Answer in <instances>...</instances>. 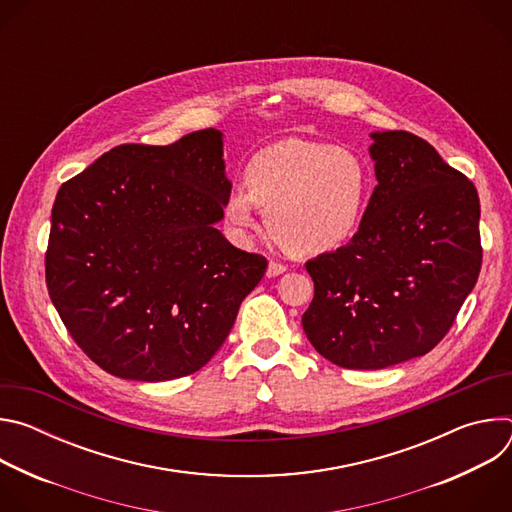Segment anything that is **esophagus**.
<instances>
[{"instance_id": "34e87169", "label": "esophagus", "mask_w": 512, "mask_h": 512, "mask_svg": "<svg viewBox=\"0 0 512 512\" xmlns=\"http://www.w3.org/2000/svg\"><path fill=\"white\" fill-rule=\"evenodd\" d=\"M285 271H287V267L283 263H279V261H269V265H267V277H277V275H281Z\"/></svg>"}]
</instances>
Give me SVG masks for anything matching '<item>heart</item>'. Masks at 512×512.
Masks as SVG:
<instances>
[{
	"label": "heart",
	"mask_w": 512,
	"mask_h": 512,
	"mask_svg": "<svg viewBox=\"0 0 512 512\" xmlns=\"http://www.w3.org/2000/svg\"><path fill=\"white\" fill-rule=\"evenodd\" d=\"M371 174L354 152L338 145L281 139L257 152L245 188L225 200V216L239 237L257 231V208L289 253L322 255L344 247L367 210Z\"/></svg>",
	"instance_id": "heart-1"
}]
</instances>
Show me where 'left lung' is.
I'll use <instances>...</instances> for the list:
<instances>
[{"mask_svg":"<svg viewBox=\"0 0 512 512\" xmlns=\"http://www.w3.org/2000/svg\"><path fill=\"white\" fill-rule=\"evenodd\" d=\"M377 186L346 247L306 263L312 346L342 369L427 354L450 332L482 265L476 186L409 131L371 135Z\"/></svg>","mask_w":512,"mask_h":512,"instance_id":"8db88e82","label":"left lung"}]
</instances>
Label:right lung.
Instances as JSON below:
<instances>
[{
	"instance_id": "1",
	"label": "right lung",
	"mask_w": 512,
	"mask_h": 512,
	"mask_svg": "<svg viewBox=\"0 0 512 512\" xmlns=\"http://www.w3.org/2000/svg\"><path fill=\"white\" fill-rule=\"evenodd\" d=\"M223 133L123 143L64 182L46 249L50 300L109 375L158 383L200 371L227 340L267 259L233 247Z\"/></svg>"
}]
</instances>
